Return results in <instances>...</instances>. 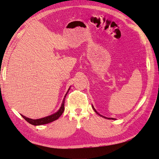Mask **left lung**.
Wrapping results in <instances>:
<instances>
[{
    "instance_id": "obj_1",
    "label": "left lung",
    "mask_w": 159,
    "mask_h": 159,
    "mask_svg": "<svg viewBox=\"0 0 159 159\" xmlns=\"http://www.w3.org/2000/svg\"><path fill=\"white\" fill-rule=\"evenodd\" d=\"M92 108L93 109V110H94V111L96 113H97V114H98L99 115H100V116L101 117H104V118H105V119H113V120H114V118H108V117H104V116H103V115H100V114H99L98 113V112L97 111H96L95 109V108L93 107V105H92Z\"/></svg>"
}]
</instances>
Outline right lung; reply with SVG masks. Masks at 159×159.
Listing matches in <instances>:
<instances>
[{"instance_id": "1", "label": "right lung", "mask_w": 159, "mask_h": 159, "mask_svg": "<svg viewBox=\"0 0 159 159\" xmlns=\"http://www.w3.org/2000/svg\"><path fill=\"white\" fill-rule=\"evenodd\" d=\"M70 88L68 89V91H67L66 94L64 96V98L63 99V102H62L60 108L59 109V110L57 111L54 114H52L50 116H48L46 117H43L41 119H30V118H28L25 116H24V115H21V116L25 119L27 122H28L29 123H30L31 125H44V124H48L49 123H51L52 121H55V120L58 119L61 115L63 113L64 111V102H65V98L66 97V95L68 94V91L70 90Z\"/></svg>"}]
</instances>
